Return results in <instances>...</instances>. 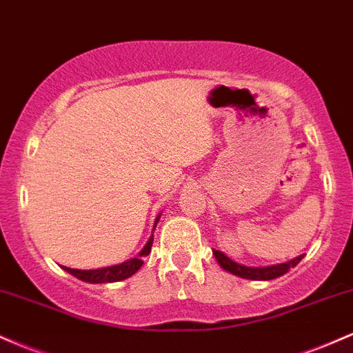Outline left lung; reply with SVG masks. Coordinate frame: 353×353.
Returning a JSON list of instances; mask_svg holds the SVG:
<instances>
[{
	"mask_svg": "<svg viewBox=\"0 0 353 353\" xmlns=\"http://www.w3.org/2000/svg\"><path fill=\"white\" fill-rule=\"evenodd\" d=\"M213 255H215L216 262L220 263V267L223 268V270L233 273V275H239L241 279H250V280H272V279H276V276H282L303 259V255H300L287 263L273 265V267L255 268V267H245V265L233 262L232 259H228L225 253H221L219 250H213Z\"/></svg>",
	"mask_w": 353,
	"mask_h": 353,
	"instance_id": "8db88e82",
	"label": "left lung"
}]
</instances>
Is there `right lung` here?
Returning <instances> with one entry per match:
<instances>
[{
	"label": "right lung",
	"mask_w": 353,
	"mask_h": 353,
	"mask_svg": "<svg viewBox=\"0 0 353 353\" xmlns=\"http://www.w3.org/2000/svg\"><path fill=\"white\" fill-rule=\"evenodd\" d=\"M158 219H160V216H158ZM152 245H153V236H150L148 243L145 245V248L140 252V255H138L137 259H132L128 260V262L120 263V265H113V267L98 268V270H77V268H68V267H61V268H65V270L71 273L73 276H77V279H80L83 282H88V283L120 282V280L128 279V276H132L133 273L140 270V267L143 265V256L148 255L150 250H152Z\"/></svg>",
	"instance_id": "obj_1"
}]
</instances>
